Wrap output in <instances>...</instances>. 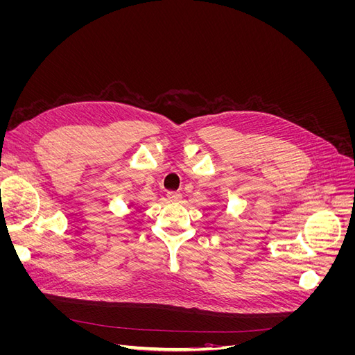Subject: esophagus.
Listing matches in <instances>:
<instances>
[{"label":"esophagus","instance_id":"1","mask_svg":"<svg viewBox=\"0 0 355 355\" xmlns=\"http://www.w3.org/2000/svg\"><path fill=\"white\" fill-rule=\"evenodd\" d=\"M167 200L171 202H176L182 200V196L178 194V192H167Z\"/></svg>","mask_w":355,"mask_h":355}]
</instances>
